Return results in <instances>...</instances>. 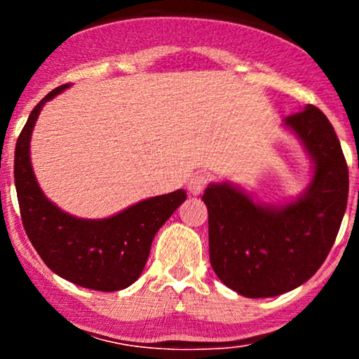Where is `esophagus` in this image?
I'll list each match as a JSON object with an SVG mask.
<instances>
[{
  "label": "esophagus",
  "mask_w": 359,
  "mask_h": 359,
  "mask_svg": "<svg viewBox=\"0 0 359 359\" xmlns=\"http://www.w3.org/2000/svg\"><path fill=\"white\" fill-rule=\"evenodd\" d=\"M208 180H209V177L205 175V174H194L191 179H189V182H187L189 192L194 194V196L201 194V192L204 191L205 185H208Z\"/></svg>",
  "instance_id": "1"
}]
</instances>
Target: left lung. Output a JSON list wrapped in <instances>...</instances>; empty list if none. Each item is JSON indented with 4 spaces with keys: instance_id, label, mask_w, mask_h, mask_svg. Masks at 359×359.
I'll use <instances>...</instances> for the list:
<instances>
[{
    "instance_id": "1",
    "label": "left lung",
    "mask_w": 359,
    "mask_h": 359,
    "mask_svg": "<svg viewBox=\"0 0 359 359\" xmlns=\"http://www.w3.org/2000/svg\"><path fill=\"white\" fill-rule=\"evenodd\" d=\"M282 128L311 160V180L299 196L269 204L228 180L211 182L203 196L214 273L248 299L275 297L306 283L334 245L348 204V165L323 111L304 106L283 118Z\"/></svg>"
}]
</instances>
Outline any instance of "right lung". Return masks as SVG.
<instances>
[{
    "label": "right lung",
    "mask_w": 359,
    "mask_h": 359,
    "mask_svg": "<svg viewBox=\"0 0 359 359\" xmlns=\"http://www.w3.org/2000/svg\"><path fill=\"white\" fill-rule=\"evenodd\" d=\"M67 88L53 89L35 106L16 142L15 187L25 231L45 265L59 277L90 290H123L142 275L156 231L187 194L179 189L148 197L101 219L77 217L52 203L32 167L30 142L40 111Z\"/></svg>",
    "instance_id": "obj_1"
}]
</instances>
